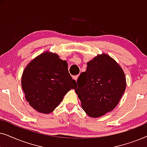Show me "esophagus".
<instances>
[{
	"label": "esophagus",
	"mask_w": 147,
	"mask_h": 147,
	"mask_svg": "<svg viewBox=\"0 0 147 147\" xmlns=\"http://www.w3.org/2000/svg\"><path fill=\"white\" fill-rule=\"evenodd\" d=\"M78 77H79V76H78H78H73V79L75 80L76 81H77Z\"/></svg>",
	"instance_id": "34e87169"
}]
</instances>
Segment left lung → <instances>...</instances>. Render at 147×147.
<instances>
[{"mask_svg":"<svg viewBox=\"0 0 147 147\" xmlns=\"http://www.w3.org/2000/svg\"><path fill=\"white\" fill-rule=\"evenodd\" d=\"M76 93L84 112L98 118L114 110L126 90L123 69L108 54H98L87 63L78 79Z\"/></svg>","mask_w":147,"mask_h":147,"instance_id":"left-lung-1","label":"left lung"}]
</instances>
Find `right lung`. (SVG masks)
<instances>
[{"mask_svg":"<svg viewBox=\"0 0 147 147\" xmlns=\"http://www.w3.org/2000/svg\"><path fill=\"white\" fill-rule=\"evenodd\" d=\"M21 86L29 105L38 112L49 114L70 90L77 88V83L69 74L67 61L47 51L27 64Z\"/></svg>","mask_w":147,"mask_h":147,"instance_id":"add662e5","label":"right lung"}]
</instances>
